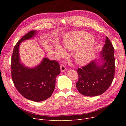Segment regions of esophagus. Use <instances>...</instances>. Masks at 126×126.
<instances>
[{"label":"esophagus","mask_w":126,"mask_h":126,"mask_svg":"<svg viewBox=\"0 0 126 126\" xmlns=\"http://www.w3.org/2000/svg\"><path fill=\"white\" fill-rule=\"evenodd\" d=\"M60 69H61V72H64L66 70V67L64 65H61V66H60Z\"/></svg>","instance_id":"1"}]
</instances>
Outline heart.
Instances as JSON below:
<instances>
[{
    "label": "heart",
    "instance_id": "obj_1",
    "mask_svg": "<svg viewBox=\"0 0 126 126\" xmlns=\"http://www.w3.org/2000/svg\"><path fill=\"white\" fill-rule=\"evenodd\" d=\"M94 41V39L91 35L82 32L70 36L65 40L64 44L70 50L79 48L75 53V60L78 64L84 65L90 61L95 55V48L90 45ZM55 49L58 56L64 54L65 51L60 45H56Z\"/></svg>",
    "mask_w": 126,
    "mask_h": 126
}]
</instances>
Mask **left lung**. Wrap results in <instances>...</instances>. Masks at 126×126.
Returning <instances> with one entry per match:
<instances>
[{"mask_svg": "<svg viewBox=\"0 0 126 126\" xmlns=\"http://www.w3.org/2000/svg\"><path fill=\"white\" fill-rule=\"evenodd\" d=\"M102 62L93 60L77 70L79 79L76 83L81 94L90 97L104 93L111 86L115 75L114 48L108 37L101 52Z\"/></svg>", "mask_w": 126, "mask_h": 126, "instance_id": "obj_1", "label": "left lung"}]
</instances>
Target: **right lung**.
I'll list each match as a JSON object with an SVG mask.
<instances>
[{
	"mask_svg": "<svg viewBox=\"0 0 126 126\" xmlns=\"http://www.w3.org/2000/svg\"><path fill=\"white\" fill-rule=\"evenodd\" d=\"M37 31L27 33L14 47L11 58V77L17 91L25 98L35 102L44 101L52 94L56 78L60 73V66L55 60L44 58L34 68L25 67L20 62L19 47L24 40L34 36Z\"/></svg>",
	"mask_w": 126,
	"mask_h": 126,
	"instance_id": "obj_1",
	"label": "right lung"
}]
</instances>
